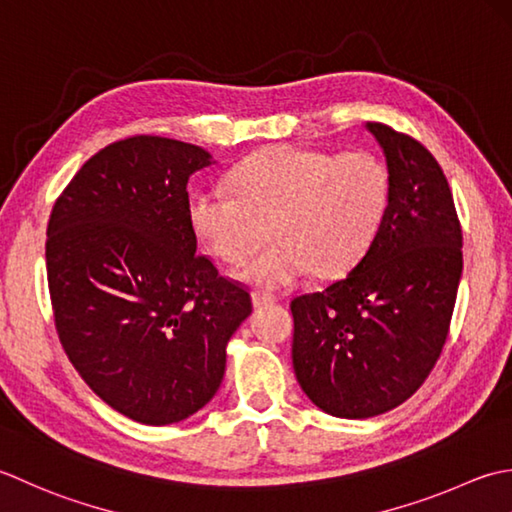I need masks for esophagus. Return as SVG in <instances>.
Instances as JSON below:
<instances>
[{
  "label": "esophagus",
  "mask_w": 512,
  "mask_h": 512,
  "mask_svg": "<svg viewBox=\"0 0 512 512\" xmlns=\"http://www.w3.org/2000/svg\"><path fill=\"white\" fill-rule=\"evenodd\" d=\"M252 302H254V307H265V305H269V302H274V296L263 294V291H252Z\"/></svg>",
  "instance_id": "esophagus-1"
}]
</instances>
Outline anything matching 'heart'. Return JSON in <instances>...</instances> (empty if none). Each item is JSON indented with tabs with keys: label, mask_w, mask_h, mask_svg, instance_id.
I'll list each match as a JSON object with an SVG mask.
<instances>
[{
	"label": "heart",
	"mask_w": 512,
	"mask_h": 512,
	"mask_svg": "<svg viewBox=\"0 0 512 512\" xmlns=\"http://www.w3.org/2000/svg\"><path fill=\"white\" fill-rule=\"evenodd\" d=\"M229 190L190 196L192 232L214 258L238 265L271 243L241 271L249 285L283 289L302 276H342L367 254L387 214L389 170L367 150L271 145L227 176Z\"/></svg>",
	"instance_id": "heart-1"
}]
</instances>
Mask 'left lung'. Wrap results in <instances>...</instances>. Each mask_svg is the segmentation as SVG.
<instances>
[{"mask_svg":"<svg viewBox=\"0 0 512 512\" xmlns=\"http://www.w3.org/2000/svg\"><path fill=\"white\" fill-rule=\"evenodd\" d=\"M387 156L391 198L358 265L291 300V360L302 391L349 420L387 413L429 378L462 278V225L435 156L409 134L369 121Z\"/></svg>","mask_w":512,"mask_h":512,"instance_id":"obj_1","label":"left lung"}]
</instances>
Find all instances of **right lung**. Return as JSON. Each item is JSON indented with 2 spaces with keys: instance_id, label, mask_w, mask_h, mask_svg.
I'll use <instances>...</instances> for the list:
<instances>
[{
  "instance_id": "1",
  "label": "right lung",
  "mask_w": 512,
  "mask_h": 512,
  "mask_svg": "<svg viewBox=\"0 0 512 512\" xmlns=\"http://www.w3.org/2000/svg\"><path fill=\"white\" fill-rule=\"evenodd\" d=\"M212 154L165 137L99 150L52 207L46 274L72 367L134 422H181L214 398L249 291L196 254L187 181Z\"/></svg>"
}]
</instances>
